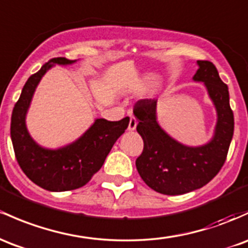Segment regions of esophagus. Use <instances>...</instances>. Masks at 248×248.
<instances>
[{
	"mask_svg": "<svg viewBox=\"0 0 248 248\" xmlns=\"http://www.w3.org/2000/svg\"><path fill=\"white\" fill-rule=\"evenodd\" d=\"M137 124H138V121L137 119L134 118V116L130 115V120H129V126H128V129L129 130H134L137 128Z\"/></svg>",
	"mask_w": 248,
	"mask_h": 248,
	"instance_id": "esophagus-1",
	"label": "esophagus"
}]
</instances>
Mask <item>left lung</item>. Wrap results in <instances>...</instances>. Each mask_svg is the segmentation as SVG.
<instances>
[{
    "label": "left lung",
    "mask_w": 248,
    "mask_h": 248,
    "mask_svg": "<svg viewBox=\"0 0 248 248\" xmlns=\"http://www.w3.org/2000/svg\"><path fill=\"white\" fill-rule=\"evenodd\" d=\"M198 64L193 78L205 82L217 111L216 135L207 145L187 147L168 137L156 122L155 99L139 100L133 108L139 121L137 130L143 140L137 170L147 186L161 194H185L208 184L224 166L233 138L234 116L227 84L211 61L199 60Z\"/></svg>",
    "instance_id": "left-lung-1"
}]
</instances>
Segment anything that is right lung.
Segmentation results:
<instances>
[{
    "instance_id": "1",
    "label": "right lung",
    "mask_w": 248,
    "mask_h": 248,
    "mask_svg": "<svg viewBox=\"0 0 248 248\" xmlns=\"http://www.w3.org/2000/svg\"><path fill=\"white\" fill-rule=\"evenodd\" d=\"M75 60L54 58L32 74L15 103L10 124L14 152L21 170L31 180L51 192L73 190L84 186L102 167L115 141L124 134L129 118L120 121L97 119L83 137L72 145L49 151L32 141L26 128V113L37 83L53 63L70 64Z\"/></svg>"
}]
</instances>
